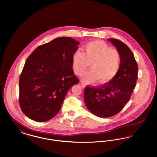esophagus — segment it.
Instances as JSON below:
<instances>
[{"label":"esophagus","mask_w":157,"mask_h":157,"mask_svg":"<svg viewBox=\"0 0 157 157\" xmlns=\"http://www.w3.org/2000/svg\"><path fill=\"white\" fill-rule=\"evenodd\" d=\"M81 85H82V86H83V87H85V86H86L85 83L84 82H82V81H81Z\"/></svg>","instance_id":"1"}]
</instances>
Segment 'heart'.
<instances>
[{
  "label": "heart",
  "mask_w": 157,
  "mask_h": 157,
  "mask_svg": "<svg viewBox=\"0 0 157 157\" xmlns=\"http://www.w3.org/2000/svg\"><path fill=\"white\" fill-rule=\"evenodd\" d=\"M83 51L77 50L72 55L73 68L75 73L82 75L90 63L91 70L84 75L86 82L98 79L105 83L112 79L117 74L121 63L118 50L101 41H92L84 45Z\"/></svg>",
  "instance_id": "1"
}]
</instances>
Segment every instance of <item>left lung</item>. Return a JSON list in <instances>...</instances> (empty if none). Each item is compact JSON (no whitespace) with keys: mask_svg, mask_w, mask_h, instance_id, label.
Wrapping results in <instances>:
<instances>
[{"mask_svg":"<svg viewBox=\"0 0 157 157\" xmlns=\"http://www.w3.org/2000/svg\"><path fill=\"white\" fill-rule=\"evenodd\" d=\"M121 55L120 68L108 82L85 88L84 101L90 112L101 118L111 117L124 108L135 88L138 64L129 48L116 39H108Z\"/></svg>","mask_w":157,"mask_h":157,"instance_id":"obj_1","label":"left lung"}]
</instances>
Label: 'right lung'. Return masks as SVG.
Here are the masks:
<instances>
[{
	"mask_svg": "<svg viewBox=\"0 0 157 157\" xmlns=\"http://www.w3.org/2000/svg\"><path fill=\"white\" fill-rule=\"evenodd\" d=\"M79 44L72 37H58L28 57L19 78V102L29 118L45 122L59 111L68 90L79 81L72 69Z\"/></svg>",
	"mask_w": 157,
	"mask_h": 157,
	"instance_id": "right-lung-1",
	"label": "right lung"
}]
</instances>
